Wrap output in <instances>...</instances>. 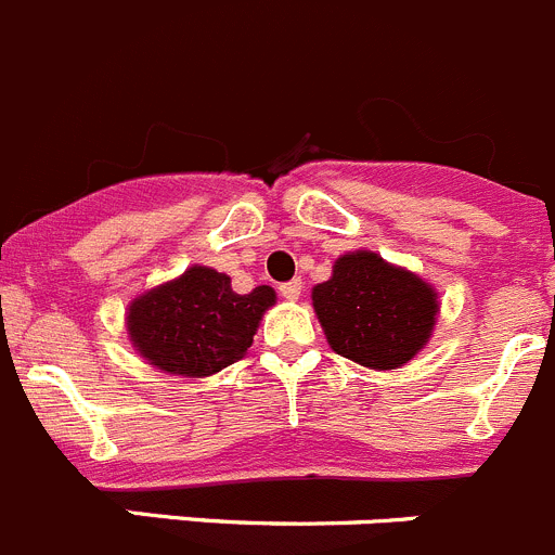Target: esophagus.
Masks as SVG:
<instances>
[{
	"label": "esophagus",
	"mask_w": 555,
	"mask_h": 555,
	"mask_svg": "<svg viewBox=\"0 0 555 555\" xmlns=\"http://www.w3.org/2000/svg\"><path fill=\"white\" fill-rule=\"evenodd\" d=\"M302 281H288V283H283L281 286V297H286V299H299V294H302Z\"/></svg>",
	"instance_id": "obj_1"
}]
</instances>
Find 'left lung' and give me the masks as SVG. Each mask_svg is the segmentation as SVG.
Here are the masks:
<instances>
[{"mask_svg":"<svg viewBox=\"0 0 555 555\" xmlns=\"http://www.w3.org/2000/svg\"><path fill=\"white\" fill-rule=\"evenodd\" d=\"M313 308L330 346L376 371L409 362L436 324V292L376 253L337 258L332 278L313 288Z\"/></svg>","mask_w":555,"mask_h":555,"instance_id":"8db88e82","label":"left lung"}]
</instances>
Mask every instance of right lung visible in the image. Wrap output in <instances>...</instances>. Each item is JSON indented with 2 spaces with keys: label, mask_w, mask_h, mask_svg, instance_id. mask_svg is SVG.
<instances>
[{
  "label": "right lung",
  "mask_w": 555,
  "mask_h": 555,
  "mask_svg": "<svg viewBox=\"0 0 555 555\" xmlns=\"http://www.w3.org/2000/svg\"><path fill=\"white\" fill-rule=\"evenodd\" d=\"M272 302L269 286L236 294L229 274L190 267L182 278L130 305L128 332L141 357L155 367L202 378L242 360Z\"/></svg>",
  "instance_id": "obj_1"
}]
</instances>
